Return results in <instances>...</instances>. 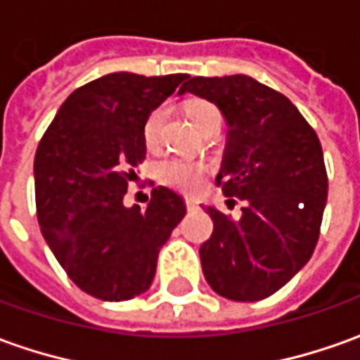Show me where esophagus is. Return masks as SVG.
I'll list each match as a JSON object with an SVG mask.
<instances>
[{
  "mask_svg": "<svg viewBox=\"0 0 360 360\" xmlns=\"http://www.w3.org/2000/svg\"><path fill=\"white\" fill-rule=\"evenodd\" d=\"M185 207H187V211H195V209H197V200L187 199L185 200Z\"/></svg>",
  "mask_w": 360,
  "mask_h": 360,
  "instance_id": "esophagus-1",
  "label": "esophagus"
}]
</instances>
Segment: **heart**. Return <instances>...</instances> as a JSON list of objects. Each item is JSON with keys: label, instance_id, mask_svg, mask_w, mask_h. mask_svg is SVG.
Here are the masks:
<instances>
[{"label": "heart", "instance_id": "1", "mask_svg": "<svg viewBox=\"0 0 360 360\" xmlns=\"http://www.w3.org/2000/svg\"><path fill=\"white\" fill-rule=\"evenodd\" d=\"M187 116L191 122L195 124V128L200 131L209 129L214 124H221V114L214 108V104L207 102V100H191L187 104ZM165 118V108H155L143 124V141L146 146L153 148L160 139V129ZM158 179L167 185L171 189L183 191V193H195L199 189L200 183L207 175V165L202 161L187 160V158H165L158 163Z\"/></svg>", "mask_w": 360, "mask_h": 360}]
</instances>
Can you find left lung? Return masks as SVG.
Instances as JSON below:
<instances>
[{"instance_id":"left-lung-1","label":"left lung","mask_w":360,"mask_h":360,"mask_svg":"<svg viewBox=\"0 0 360 360\" xmlns=\"http://www.w3.org/2000/svg\"><path fill=\"white\" fill-rule=\"evenodd\" d=\"M185 92L212 102L226 120L217 185L244 202L238 221L207 207L214 229L199 250L205 280L226 300L258 302L314 254L327 200L323 149L282 92L246 75L193 77Z\"/></svg>"}]
</instances>
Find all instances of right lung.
<instances>
[{"mask_svg":"<svg viewBox=\"0 0 360 360\" xmlns=\"http://www.w3.org/2000/svg\"><path fill=\"white\" fill-rule=\"evenodd\" d=\"M189 75L112 72L77 88L35 153V200L46 244L82 292L126 302L148 290L161 246L185 217L167 187L148 209L124 207L146 160L143 124Z\"/></svg>","mask_w":360,"mask_h":360,"instance_id":"right-lung-1","label":"right lung"}]
</instances>
